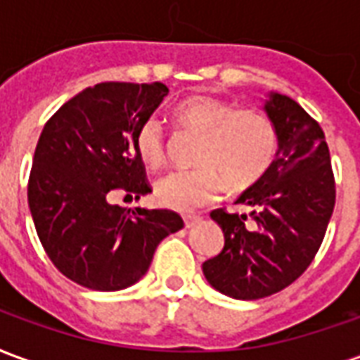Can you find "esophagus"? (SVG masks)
I'll use <instances>...</instances> for the list:
<instances>
[{"label": "esophagus", "mask_w": 360, "mask_h": 360, "mask_svg": "<svg viewBox=\"0 0 360 360\" xmlns=\"http://www.w3.org/2000/svg\"><path fill=\"white\" fill-rule=\"evenodd\" d=\"M183 219H185V226L187 227H195L200 221V216H191V214H187Z\"/></svg>", "instance_id": "1"}]
</instances>
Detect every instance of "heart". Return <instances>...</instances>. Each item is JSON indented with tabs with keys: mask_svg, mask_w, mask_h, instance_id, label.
<instances>
[{
	"mask_svg": "<svg viewBox=\"0 0 360 360\" xmlns=\"http://www.w3.org/2000/svg\"><path fill=\"white\" fill-rule=\"evenodd\" d=\"M177 125L200 134L193 169H175L156 181L158 202L173 210H195L216 200L224 187L247 191L270 172L279 139L264 111L237 108L214 96L198 94L175 105ZM142 162L160 167L165 162V134L160 121L148 117L134 133Z\"/></svg>",
	"mask_w": 360,
	"mask_h": 360,
	"instance_id": "1",
	"label": "heart"
}]
</instances>
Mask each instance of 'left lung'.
I'll list each match as a JSON object with an SVG mask.
<instances>
[{
  "instance_id": "8db88e82",
  "label": "left lung",
  "mask_w": 360,
  "mask_h": 360,
  "mask_svg": "<svg viewBox=\"0 0 360 360\" xmlns=\"http://www.w3.org/2000/svg\"><path fill=\"white\" fill-rule=\"evenodd\" d=\"M278 131L276 162L237 204L247 214L224 208L210 214L224 231V249L206 260L212 287L235 299H262L302 276L324 241L335 206V179L322 127L299 103L270 94L264 105Z\"/></svg>"
}]
</instances>
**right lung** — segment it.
Wrapping results in <instances>:
<instances>
[{
	"instance_id": "obj_1",
	"label": "right lung",
	"mask_w": 360,
	"mask_h": 360,
	"mask_svg": "<svg viewBox=\"0 0 360 360\" xmlns=\"http://www.w3.org/2000/svg\"><path fill=\"white\" fill-rule=\"evenodd\" d=\"M162 82H100L44 125L28 177V206L46 255L65 278L96 291L133 285L162 239L183 227L172 210H133L115 193L152 191L134 133L167 96Z\"/></svg>"
}]
</instances>
